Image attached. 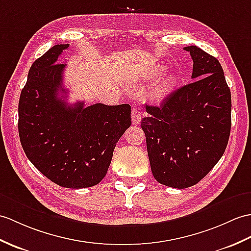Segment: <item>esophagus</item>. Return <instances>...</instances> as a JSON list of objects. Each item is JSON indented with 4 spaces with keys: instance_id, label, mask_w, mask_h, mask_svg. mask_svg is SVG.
<instances>
[{
    "instance_id": "1",
    "label": "esophagus",
    "mask_w": 251,
    "mask_h": 251,
    "mask_svg": "<svg viewBox=\"0 0 251 251\" xmlns=\"http://www.w3.org/2000/svg\"><path fill=\"white\" fill-rule=\"evenodd\" d=\"M141 119H142L141 111H140V110L137 109V108H133L131 110V122H132V124H135V125L140 124Z\"/></svg>"
}]
</instances>
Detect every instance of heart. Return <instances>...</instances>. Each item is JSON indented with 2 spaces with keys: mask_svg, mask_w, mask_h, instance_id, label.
<instances>
[{
  "mask_svg": "<svg viewBox=\"0 0 251 251\" xmlns=\"http://www.w3.org/2000/svg\"><path fill=\"white\" fill-rule=\"evenodd\" d=\"M164 66L161 65H157L153 68L152 71V77H158L164 72ZM176 84V77L174 75H168L166 77L162 78L158 85L156 86V92H155V96L158 100H161L164 99L168 94H170L172 90L174 89V86Z\"/></svg>",
  "mask_w": 251,
  "mask_h": 251,
  "instance_id": "obj_1",
  "label": "heart"
}]
</instances>
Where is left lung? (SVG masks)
I'll list each match as a JSON object with an SVG mask.
<instances>
[{"label":"left lung","mask_w":251,"mask_h":251,"mask_svg":"<svg viewBox=\"0 0 251 251\" xmlns=\"http://www.w3.org/2000/svg\"><path fill=\"white\" fill-rule=\"evenodd\" d=\"M194 62V82L171 93L160 107L147 106L141 127L157 182L187 188L224 155L231 130V92L216 57L185 47Z\"/></svg>","instance_id":"left-lung-1"}]
</instances>
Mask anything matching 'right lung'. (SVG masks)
I'll return each mask as SVG.
<instances>
[{
	"instance_id": "obj_1",
	"label": "right lung",
	"mask_w": 251,
	"mask_h": 251,
	"mask_svg": "<svg viewBox=\"0 0 251 251\" xmlns=\"http://www.w3.org/2000/svg\"><path fill=\"white\" fill-rule=\"evenodd\" d=\"M68 47L55 45L32 64L20 94L18 130L35 168L62 187L78 189L97 185L107 174L115 145L131 125V109L128 103L65 101L66 65L57 57Z\"/></svg>"
}]
</instances>
